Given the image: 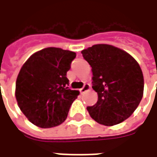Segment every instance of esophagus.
I'll use <instances>...</instances> for the list:
<instances>
[{"label": "esophagus", "mask_w": 157, "mask_h": 157, "mask_svg": "<svg viewBox=\"0 0 157 157\" xmlns=\"http://www.w3.org/2000/svg\"><path fill=\"white\" fill-rule=\"evenodd\" d=\"M89 90H90V86H89V84H84L83 87L80 89V92H81V93H84V92H87Z\"/></svg>", "instance_id": "1"}]
</instances>
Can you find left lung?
Masks as SVG:
<instances>
[{
    "label": "left lung",
    "instance_id": "obj_1",
    "mask_svg": "<svg viewBox=\"0 0 157 157\" xmlns=\"http://www.w3.org/2000/svg\"><path fill=\"white\" fill-rule=\"evenodd\" d=\"M82 54L92 67V88L98 96L95 105L86 108L90 116L106 126L124 121L143 97L144 77L138 62L109 44H95Z\"/></svg>",
    "mask_w": 157,
    "mask_h": 157
}]
</instances>
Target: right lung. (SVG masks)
Instances as JSON below:
<instances>
[{
  "instance_id": "obj_1",
  "label": "right lung",
  "mask_w": 157,
  "mask_h": 157,
  "mask_svg": "<svg viewBox=\"0 0 157 157\" xmlns=\"http://www.w3.org/2000/svg\"><path fill=\"white\" fill-rule=\"evenodd\" d=\"M75 58V52L49 47L34 53L22 66L16 82V99L36 126L52 128L67 118L80 93L67 87L66 73Z\"/></svg>"
}]
</instances>
